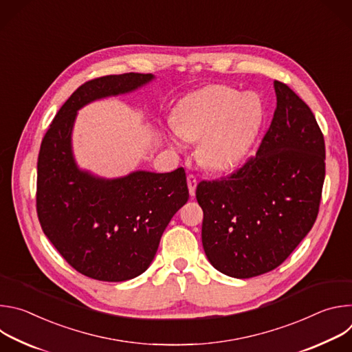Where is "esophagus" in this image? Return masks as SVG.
I'll return each instance as SVG.
<instances>
[{
    "label": "esophagus",
    "instance_id": "obj_1",
    "mask_svg": "<svg viewBox=\"0 0 352 352\" xmlns=\"http://www.w3.org/2000/svg\"><path fill=\"white\" fill-rule=\"evenodd\" d=\"M186 181H188V189H189L190 196H195V192H196V177L193 174H189Z\"/></svg>",
    "mask_w": 352,
    "mask_h": 352
}]
</instances>
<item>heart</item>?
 Instances as JSON below:
<instances>
[{"instance_id": "1", "label": "heart", "mask_w": 352, "mask_h": 352, "mask_svg": "<svg viewBox=\"0 0 352 352\" xmlns=\"http://www.w3.org/2000/svg\"><path fill=\"white\" fill-rule=\"evenodd\" d=\"M262 121V106L252 93L226 86L199 90L177 107L171 126L175 136L199 140L197 159L212 171H228L238 166L254 143Z\"/></svg>"}]
</instances>
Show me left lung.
Returning <instances> with one entry per match:
<instances>
[{
	"mask_svg": "<svg viewBox=\"0 0 352 352\" xmlns=\"http://www.w3.org/2000/svg\"><path fill=\"white\" fill-rule=\"evenodd\" d=\"M277 106L258 148L236 173L202 181V243L214 269L250 278L280 266L314 227L324 182V139L311 109L274 80Z\"/></svg>",
	"mask_w": 352,
	"mask_h": 352,
	"instance_id": "obj_1",
	"label": "left lung"
}]
</instances>
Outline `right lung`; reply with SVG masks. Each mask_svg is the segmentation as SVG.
<instances>
[{
  "label": "right lung",
  "mask_w": 352,
  "mask_h": 352,
  "mask_svg": "<svg viewBox=\"0 0 352 352\" xmlns=\"http://www.w3.org/2000/svg\"><path fill=\"white\" fill-rule=\"evenodd\" d=\"M153 79L152 74L131 72L83 83L60 109L40 146L36 204L41 228L76 272L94 280L126 281L146 272L170 220L188 202L182 167L109 179L79 168L74 157L72 131L82 107Z\"/></svg>",
  "instance_id": "1"
}]
</instances>
